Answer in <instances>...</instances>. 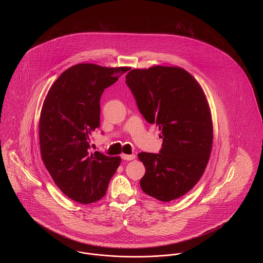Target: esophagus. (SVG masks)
<instances>
[{"instance_id": "1", "label": "esophagus", "mask_w": 263, "mask_h": 263, "mask_svg": "<svg viewBox=\"0 0 263 263\" xmlns=\"http://www.w3.org/2000/svg\"><path fill=\"white\" fill-rule=\"evenodd\" d=\"M135 158H136L135 155H125V154L122 155V159L125 160V161H132V160H134Z\"/></svg>"}]
</instances>
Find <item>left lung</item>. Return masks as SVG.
Masks as SVG:
<instances>
[{
  "label": "left lung",
  "instance_id": "obj_1",
  "mask_svg": "<svg viewBox=\"0 0 263 263\" xmlns=\"http://www.w3.org/2000/svg\"><path fill=\"white\" fill-rule=\"evenodd\" d=\"M126 84L145 119L162 131L159 154L142 152L146 167L142 190L163 201L175 200L194 187L209 162L213 123L208 100L199 83L180 67L133 69Z\"/></svg>",
  "mask_w": 263,
  "mask_h": 263
}]
</instances>
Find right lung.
<instances>
[{"mask_svg":"<svg viewBox=\"0 0 263 263\" xmlns=\"http://www.w3.org/2000/svg\"><path fill=\"white\" fill-rule=\"evenodd\" d=\"M128 71L81 63L64 71L51 86L39 118L42 161L55 184L70 199L100 200L121 163L89 151V137L100 124L101 93Z\"/></svg>","mask_w":263,"mask_h":263,"instance_id":"1","label":"right lung"}]
</instances>
